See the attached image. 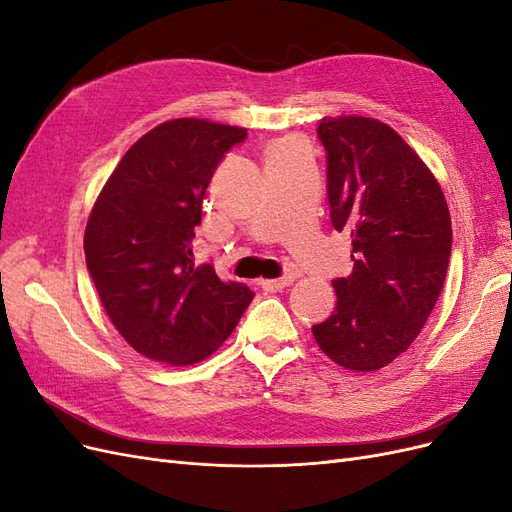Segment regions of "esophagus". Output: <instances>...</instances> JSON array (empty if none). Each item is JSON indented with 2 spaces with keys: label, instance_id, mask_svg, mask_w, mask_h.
<instances>
[{
  "label": "esophagus",
  "instance_id": "34e87169",
  "mask_svg": "<svg viewBox=\"0 0 512 512\" xmlns=\"http://www.w3.org/2000/svg\"><path fill=\"white\" fill-rule=\"evenodd\" d=\"M292 282H294V277L286 275V277H280V280H262L260 286H262V290H267V292H280L286 286H290Z\"/></svg>",
  "mask_w": 512,
  "mask_h": 512
}]
</instances>
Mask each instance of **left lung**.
<instances>
[{
    "instance_id": "8db88e82",
    "label": "left lung",
    "mask_w": 512,
    "mask_h": 512,
    "mask_svg": "<svg viewBox=\"0 0 512 512\" xmlns=\"http://www.w3.org/2000/svg\"><path fill=\"white\" fill-rule=\"evenodd\" d=\"M318 136L331 222L350 232L354 269L333 282L335 312L312 333L337 365L376 371L410 348L440 297L451 213L438 179L386 123L324 117Z\"/></svg>"
}]
</instances>
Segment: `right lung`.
Masks as SVG:
<instances>
[{"label": "right lung", "mask_w": 512, "mask_h": 512, "mask_svg": "<svg viewBox=\"0 0 512 512\" xmlns=\"http://www.w3.org/2000/svg\"><path fill=\"white\" fill-rule=\"evenodd\" d=\"M245 136L209 119L164 121L126 151L89 213L85 260L104 312L151 361L207 359L254 299L192 252L213 170Z\"/></svg>", "instance_id": "right-lung-1"}]
</instances>
